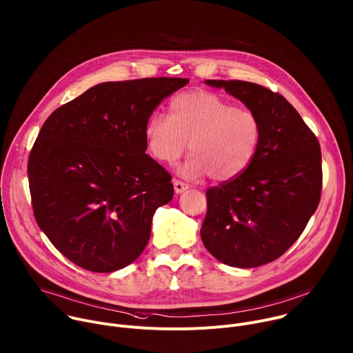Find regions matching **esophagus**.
Returning <instances> with one entry per match:
<instances>
[{
    "label": "esophagus",
    "mask_w": 353,
    "mask_h": 353,
    "mask_svg": "<svg viewBox=\"0 0 353 353\" xmlns=\"http://www.w3.org/2000/svg\"><path fill=\"white\" fill-rule=\"evenodd\" d=\"M173 185H174V191H176L177 194H180V192H183L184 190L188 188V185H187L185 183L180 181V180H173Z\"/></svg>",
    "instance_id": "1"
}]
</instances>
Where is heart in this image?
<instances>
[{
	"label": "heart",
	"instance_id": "1",
	"mask_svg": "<svg viewBox=\"0 0 353 353\" xmlns=\"http://www.w3.org/2000/svg\"><path fill=\"white\" fill-rule=\"evenodd\" d=\"M169 116H152L146 121V146L159 162L174 163L190 143L192 155L181 168L190 179L207 174L215 181L234 179L257 154L263 135L259 116L237 109L216 93H180L170 102Z\"/></svg>",
	"mask_w": 353,
	"mask_h": 353
}]
</instances>
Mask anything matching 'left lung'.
<instances>
[{
  "instance_id": "left-lung-1",
  "label": "left lung",
  "mask_w": 353,
  "mask_h": 353,
  "mask_svg": "<svg viewBox=\"0 0 353 353\" xmlns=\"http://www.w3.org/2000/svg\"><path fill=\"white\" fill-rule=\"evenodd\" d=\"M256 113L263 135L257 154L237 177L207 190L201 239L221 263L253 268L279 259L303 233L323 188L314 132L278 92L245 81L208 79Z\"/></svg>"
}]
</instances>
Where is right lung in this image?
Instances as JSON below:
<instances>
[{
	"mask_svg": "<svg viewBox=\"0 0 353 353\" xmlns=\"http://www.w3.org/2000/svg\"><path fill=\"white\" fill-rule=\"evenodd\" d=\"M188 82H103L44 121L28 161L33 215L75 265L113 272L143 251L155 211L174 192L172 176L145 154V124Z\"/></svg>",
	"mask_w": 353,
	"mask_h": 353,
	"instance_id": "1",
	"label": "right lung"
}]
</instances>
